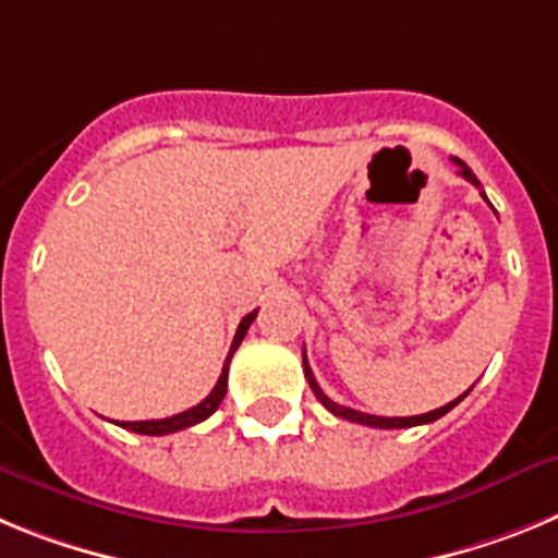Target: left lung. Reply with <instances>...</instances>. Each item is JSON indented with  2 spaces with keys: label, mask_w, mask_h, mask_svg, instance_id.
Returning a JSON list of instances; mask_svg holds the SVG:
<instances>
[{
  "label": "left lung",
  "mask_w": 558,
  "mask_h": 558,
  "mask_svg": "<svg viewBox=\"0 0 558 558\" xmlns=\"http://www.w3.org/2000/svg\"><path fill=\"white\" fill-rule=\"evenodd\" d=\"M458 165V172H461L463 179L470 181V184H475V186H481V181L475 179V172L470 170V167L463 165L461 159H452ZM483 195V192H481ZM483 198H486V195H483ZM302 360H304V377H307V383H310V388H313V393L315 397H318V402H322L324 408H327L329 413H335V416H340V418H347V422H357V425H368V427H383V430H397V427H416V425H430V422H436V418H441L445 416V413H450L452 408L458 405V402H461L463 397H466V393H461V397L458 399H452V402H447L445 408H436V411H430V413H422V416H393V418H388V416H372V413H360V411H352V408H343V405H338V402H332V399L327 397V393L322 391V386H318V383H315V377H313V368H310V363H307V354L302 352Z\"/></svg>",
  "instance_id": "1"
}]
</instances>
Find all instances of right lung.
<instances>
[{
  "label": "right lung",
  "instance_id": "right-lung-1",
  "mask_svg": "<svg viewBox=\"0 0 558 558\" xmlns=\"http://www.w3.org/2000/svg\"><path fill=\"white\" fill-rule=\"evenodd\" d=\"M254 318H256V310H254V313L245 315L243 322H240V327H236L234 343H231V349H229V357H226V363H223V372H220L218 386L211 388V393L204 399V402H198V405L190 408V411H184V413H175V416L150 418V422H120V427H125V430H133V433H142V436H167V433H179V430H184V427L198 425V422L209 418L211 413L218 411L220 402H223L226 386H229L231 354H234L236 347L243 343L245 332H248V327H251V322H254Z\"/></svg>",
  "mask_w": 558,
  "mask_h": 558
}]
</instances>
